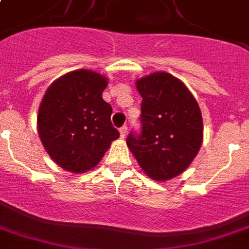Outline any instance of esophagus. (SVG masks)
Segmentation results:
<instances>
[{
    "label": "esophagus",
    "mask_w": 249,
    "mask_h": 249,
    "mask_svg": "<svg viewBox=\"0 0 249 249\" xmlns=\"http://www.w3.org/2000/svg\"><path fill=\"white\" fill-rule=\"evenodd\" d=\"M126 130H128V126H126V125H124V126H121V128H120V136H121V138H124V137L126 136Z\"/></svg>",
    "instance_id": "obj_1"
}]
</instances>
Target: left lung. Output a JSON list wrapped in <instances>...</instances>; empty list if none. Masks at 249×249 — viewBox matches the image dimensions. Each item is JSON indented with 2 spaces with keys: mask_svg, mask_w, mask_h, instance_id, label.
<instances>
[{
  "mask_svg": "<svg viewBox=\"0 0 249 249\" xmlns=\"http://www.w3.org/2000/svg\"><path fill=\"white\" fill-rule=\"evenodd\" d=\"M136 85L142 129L130 133L126 144L148 177L166 181L185 172L200 150V108L185 84L166 72L142 77Z\"/></svg>",
  "mask_w": 249,
  "mask_h": 249,
  "instance_id": "1",
  "label": "left lung"
}]
</instances>
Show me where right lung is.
<instances>
[{"mask_svg":"<svg viewBox=\"0 0 249 249\" xmlns=\"http://www.w3.org/2000/svg\"><path fill=\"white\" fill-rule=\"evenodd\" d=\"M107 79L89 70L55 80L41 101L37 128L50 158L63 169L84 173L97 165L120 133L112 126V107L103 101Z\"/></svg>","mask_w":249,"mask_h":249,"instance_id":"add662e5","label":"right lung"}]
</instances>
